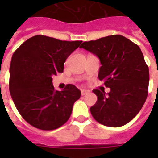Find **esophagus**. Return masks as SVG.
I'll use <instances>...</instances> for the list:
<instances>
[{
    "label": "esophagus",
    "mask_w": 158,
    "mask_h": 158,
    "mask_svg": "<svg viewBox=\"0 0 158 158\" xmlns=\"http://www.w3.org/2000/svg\"><path fill=\"white\" fill-rule=\"evenodd\" d=\"M89 93V90H85V89H82L81 90V94L84 96V95H86V94H88Z\"/></svg>",
    "instance_id": "1"
}]
</instances>
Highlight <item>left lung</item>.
<instances>
[{
  "mask_svg": "<svg viewBox=\"0 0 158 158\" xmlns=\"http://www.w3.org/2000/svg\"><path fill=\"white\" fill-rule=\"evenodd\" d=\"M101 62L98 79L110 91L93 90L98 97L91 106L93 117L102 125L120 127L137 115L148 94L149 70L139 47L121 35L83 43Z\"/></svg>",
  "mask_w": 158,
  "mask_h": 158,
  "instance_id": "1",
  "label": "left lung"
}]
</instances>
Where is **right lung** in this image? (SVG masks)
<instances>
[{
	"label": "right lung",
	"instance_id": "obj_1",
	"mask_svg": "<svg viewBox=\"0 0 158 158\" xmlns=\"http://www.w3.org/2000/svg\"><path fill=\"white\" fill-rule=\"evenodd\" d=\"M81 43L36 35L14 52L10 66V93L19 114L33 127L53 130L69 120L81 92L73 84L56 91L52 76L63 72L66 59Z\"/></svg>",
	"mask_w": 158,
	"mask_h": 158
}]
</instances>
